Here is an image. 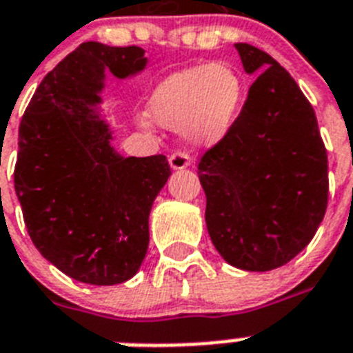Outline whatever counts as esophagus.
I'll return each instance as SVG.
<instances>
[{
    "mask_svg": "<svg viewBox=\"0 0 353 353\" xmlns=\"http://www.w3.org/2000/svg\"><path fill=\"white\" fill-rule=\"evenodd\" d=\"M168 163H170V167L174 168V170H183V168H186L190 165V156H188V152L176 150L174 154H170Z\"/></svg>",
    "mask_w": 353,
    "mask_h": 353,
    "instance_id": "1",
    "label": "esophagus"
}]
</instances>
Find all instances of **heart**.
<instances>
[{
	"instance_id": "1",
	"label": "heart",
	"mask_w": 353,
	"mask_h": 353,
	"mask_svg": "<svg viewBox=\"0 0 353 353\" xmlns=\"http://www.w3.org/2000/svg\"><path fill=\"white\" fill-rule=\"evenodd\" d=\"M245 85L226 63L199 65L174 72L152 96V117L168 128H183L192 141H219L236 121Z\"/></svg>"
}]
</instances>
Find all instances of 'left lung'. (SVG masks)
Wrapping results in <instances>:
<instances>
[{"label": "left lung", "mask_w": 353, "mask_h": 353, "mask_svg": "<svg viewBox=\"0 0 353 353\" xmlns=\"http://www.w3.org/2000/svg\"><path fill=\"white\" fill-rule=\"evenodd\" d=\"M243 67L259 74L197 176L206 228L226 263L250 272L286 265L316 236L328 205V156L316 112L294 77L248 43Z\"/></svg>", "instance_id": "8db88e82"}]
</instances>
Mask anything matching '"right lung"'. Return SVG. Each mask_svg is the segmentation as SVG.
<instances>
[{
    "instance_id": "1",
    "label": "right lung",
    "mask_w": 353,
    "mask_h": 353,
    "mask_svg": "<svg viewBox=\"0 0 353 353\" xmlns=\"http://www.w3.org/2000/svg\"><path fill=\"white\" fill-rule=\"evenodd\" d=\"M147 65L136 45L81 43L36 88L19 125L14 188L28 236L56 268L88 285L136 276L167 157H123L94 110L105 70L128 77Z\"/></svg>"
}]
</instances>
